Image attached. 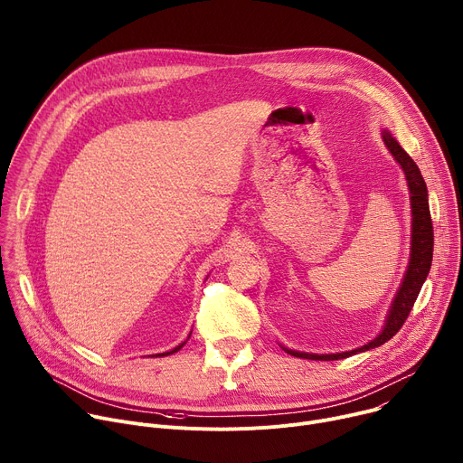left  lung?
I'll return each instance as SVG.
<instances>
[{
  "label": "left lung",
  "instance_id": "left-lung-1",
  "mask_svg": "<svg viewBox=\"0 0 463 463\" xmlns=\"http://www.w3.org/2000/svg\"><path fill=\"white\" fill-rule=\"evenodd\" d=\"M383 139L395 162L401 165L404 178L408 182L410 189V203H412V248H410V263L408 270L402 278V283L393 298L390 315L386 318V324L383 331L366 345L356 347L344 353H331V354H317V353H303V351H292L283 347L288 354L299 356V358H309V361H338V358H347L351 354H356L361 351H368L373 347L383 345L388 342L404 324L410 311L420 296V290L429 276L430 265H432V250H434V230H432V219L429 210V193L427 184L421 176L420 167L416 162L408 156L402 150V146L397 143V139L388 132L383 130Z\"/></svg>",
  "mask_w": 463,
  "mask_h": 463
}]
</instances>
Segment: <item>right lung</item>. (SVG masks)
Instances as JSON below:
<instances>
[{
    "label": "right lung",
    "mask_w": 463,
    "mask_h": 463,
    "mask_svg": "<svg viewBox=\"0 0 463 463\" xmlns=\"http://www.w3.org/2000/svg\"><path fill=\"white\" fill-rule=\"evenodd\" d=\"M189 336H191V335H189ZM184 344H185V342H184ZM184 344H180V345H176V347H175V349H171V351H167V353H160V354H156V356H165V354H173V353H176V351H178V349H182V345H184Z\"/></svg>",
    "instance_id": "obj_1"
}]
</instances>
